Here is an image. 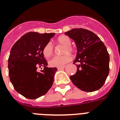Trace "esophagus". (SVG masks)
I'll list each match as a JSON object with an SVG mask.
<instances>
[{"label": "esophagus", "instance_id": "1", "mask_svg": "<svg viewBox=\"0 0 120 120\" xmlns=\"http://www.w3.org/2000/svg\"><path fill=\"white\" fill-rule=\"evenodd\" d=\"M65 68V66H61V67H58L57 68V69L59 70V69H63V68Z\"/></svg>", "mask_w": 120, "mask_h": 120}]
</instances>
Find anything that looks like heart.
Masks as SVG:
<instances>
[{"instance_id": "b5f03b06", "label": "heart", "mask_w": 120, "mask_h": 120, "mask_svg": "<svg viewBox=\"0 0 120 120\" xmlns=\"http://www.w3.org/2000/svg\"><path fill=\"white\" fill-rule=\"evenodd\" d=\"M57 43L58 45L64 46L63 49V54H65L62 56H55L49 61V65L52 67H61L63 66L71 61L72 59L71 54H74L75 51L72 46H71V40L66 35H62L57 39ZM54 52V47L51 43H47L43 48V54L45 57L48 58L51 57Z\"/></svg>"}]
</instances>
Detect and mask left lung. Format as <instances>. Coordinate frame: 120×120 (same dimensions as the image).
I'll use <instances>...</instances> for the list:
<instances>
[{
	"mask_svg": "<svg viewBox=\"0 0 120 120\" xmlns=\"http://www.w3.org/2000/svg\"><path fill=\"white\" fill-rule=\"evenodd\" d=\"M65 35L75 41L77 56L74 64L79 63L77 72L70 79L77 88L92 92L103 86L109 72V54L100 38L91 31L74 29Z\"/></svg>",
	"mask_w": 120,
	"mask_h": 120,
	"instance_id": "8db88e82",
	"label": "left lung"
}]
</instances>
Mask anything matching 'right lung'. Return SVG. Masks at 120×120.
<instances>
[{"label": "right lung", "instance_id": "1", "mask_svg": "<svg viewBox=\"0 0 120 120\" xmlns=\"http://www.w3.org/2000/svg\"><path fill=\"white\" fill-rule=\"evenodd\" d=\"M55 33L29 32L15 43L8 58V74L15 90L26 98L45 94L54 82L56 68H48L43 50ZM43 67L41 72L37 68Z\"/></svg>", "mask_w": 120, "mask_h": 120}]
</instances>
